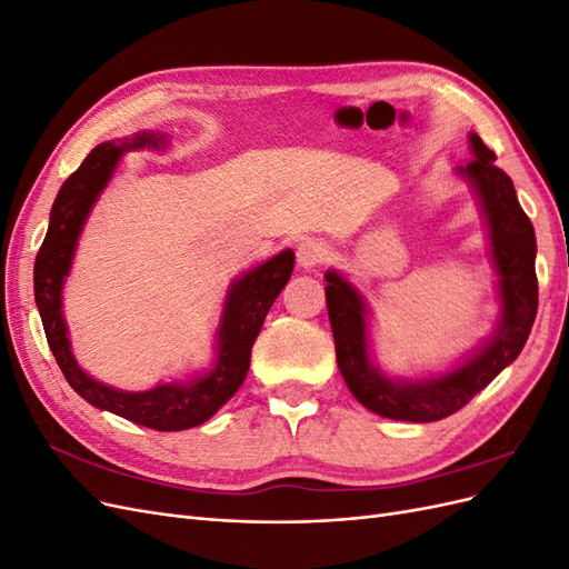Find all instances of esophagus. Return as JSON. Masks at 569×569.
<instances>
[{
	"instance_id": "esophagus-1",
	"label": "esophagus",
	"mask_w": 569,
	"mask_h": 569,
	"mask_svg": "<svg viewBox=\"0 0 569 569\" xmlns=\"http://www.w3.org/2000/svg\"><path fill=\"white\" fill-rule=\"evenodd\" d=\"M327 258H330V247L320 242V239H306V242H301L297 249V261L306 270L322 266Z\"/></svg>"
}]
</instances>
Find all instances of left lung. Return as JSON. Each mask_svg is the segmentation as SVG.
Segmentation results:
<instances>
[{"mask_svg": "<svg viewBox=\"0 0 569 569\" xmlns=\"http://www.w3.org/2000/svg\"><path fill=\"white\" fill-rule=\"evenodd\" d=\"M470 149L475 159L458 166L456 176L472 187L487 222L501 313L493 335L462 358V363L420 380L385 375L370 356L366 297L341 272H325L339 372L358 403L389 420L437 422L453 416L520 356L537 318V237L531 220L522 211L512 180L493 163L496 153L477 132H470Z\"/></svg>", "mask_w": 569, "mask_h": 569, "instance_id": "8db88e82", "label": "left lung"}]
</instances>
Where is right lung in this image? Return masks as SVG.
I'll list each match as a JSON object with an SVG mask.
<instances>
[{
    "instance_id": "1",
    "label": "right lung",
    "mask_w": 569,
    "mask_h": 569,
    "mask_svg": "<svg viewBox=\"0 0 569 569\" xmlns=\"http://www.w3.org/2000/svg\"><path fill=\"white\" fill-rule=\"evenodd\" d=\"M163 144H168V137L157 132H134L123 140L101 142L61 184L49 213L47 237L36 258V303L49 349L68 385L84 401L130 422L159 429V432H180V429L197 427L213 418L242 387L251 363L253 341L261 332L270 306L280 297L295 270V251H280L230 284L216 332V358L209 370L192 375L189 380L157 385L147 391H123L97 382L78 366L71 351L61 301L63 284L71 272L84 222L113 178L120 159L128 151L161 149Z\"/></svg>"
}]
</instances>
